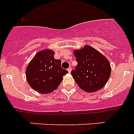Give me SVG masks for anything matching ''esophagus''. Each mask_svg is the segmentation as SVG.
<instances>
[{"label":"esophagus","instance_id":"34e87169","mask_svg":"<svg viewBox=\"0 0 134 134\" xmlns=\"http://www.w3.org/2000/svg\"><path fill=\"white\" fill-rule=\"evenodd\" d=\"M67 71H68L69 72H71V67H69L68 69H67Z\"/></svg>","mask_w":134,"mask_h":134}]
</instances>
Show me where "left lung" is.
Returning <instances> with one entry per match:
<instances>
[{
	"label": "left lung",
	"instance_id": "obj_1",
	"mask_svg": "<svg viewBox=\"0 0 134 134\" xmlns=\"http://www.w3.org/2000/svg\"><path fill=\"white\" fill-rule=\"evenodd\" d=\"M78 64L71 75L78 86L86 92L100 90L109 80L111 67L108 60L90 46L74 51Z\"/></svg>",
	"mask_w": 134,
	"mask_h": 134
}]
</instances>
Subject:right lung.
<instances>
[{
	"mask_svg": "<svg viewBox=\"0 0 134 134\" xmlns=\"http://www.w3.org/2000/svg\"><path fill=\"white\" fill-rule=\"evenodd\" d=\"M51 50L42 51L36 54L27 67L26 76L28 83L37 92L47 94L57 89L68 72L61 67L60 59H54Z\"/></svg>",
	"mask_w": 134,
	"mask_h": 134,
	"instance_id": "right-lung-1",
	"label": "right lung"
}]
</instances>
